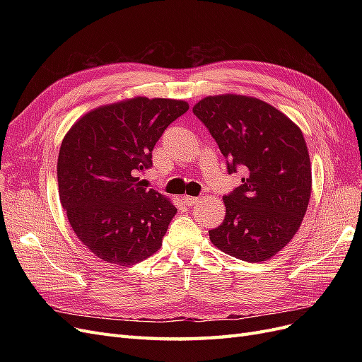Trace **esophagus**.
<instances>
[{"label":"esophagus","instance_id":"34e87169","mask_svg":"<svg viewBox=\"0 0 362 362\" xmlns=\"http://www.w3.org/2000/svg\"><path fill=\"white\" fill-rule=\"evenodd\" d=\"M182 202L185 205H194V204L199 202V198H196V196H190V194H184L182 196Z\"/></svg>","mask_w":362,"mask_h":362}]
</instances>
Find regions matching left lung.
Segmentation results:
<instances>
[{
    "mask_svg": "<svg viewBox=\"0 0 362 362\" xmlns=\"http://www.w3.org/2000/svg\"><path fill=\"white\" fill-rule=\"evenodd\" d=\"M229 161L245 172L242 185L223 196L226 214L211 243L249 262L275 257L298 233L311 196V161L300 128L254 96H206L193 107Z\"/></svg>",
    "mask_w": 362,
    "mask_h": 362,
    "instance_id": "left-lung-1",
    "label": "left lung"
}]
</instances>
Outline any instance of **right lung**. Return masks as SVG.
I'll use <instances>...</instances> for the list:
<instances>
[{"mask_svg": "<svg viewBox=\"0 0 362 362\" xmlns=\"http://www.w3.org/2000/svg\"><path fill=\"white\" fill-rule=\"evenodd\" d=\"M187 110L182 100L134 96L87 112L63 137L60 202L95 257L129 267L160 249L177 206L141 187L137 173L152 164L163 131Z\"/></svg>", "mask_w": 362, "mask_h": 362, "instance_id": "obj_1", "label": "right lung"}]
</instances>
